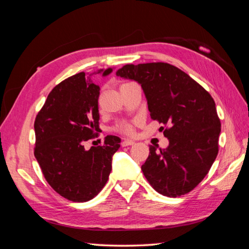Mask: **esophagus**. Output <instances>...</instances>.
I'll return each instance as SVG.
<instances>
[{
    "mask_svg": "<svg viewBox=\"0 0 249 249\" xmlns=\"http://www.w3.org/2000/svg\"><path fill=\"white\" fill-rule=\"evenodd\" d=\"M135 142H133V140H129V139H124L123 142H122V146L123 147H127V146H132V144H134Z\"/></svg>",
    "mask_w": 249,
    "mask_h": 249,
    "instance_id": "1",
    "label": "esophagus"
}]
</instances>
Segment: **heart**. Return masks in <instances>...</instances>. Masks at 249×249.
<instances>
[{
    "label": "heart",
    "mask_w": 249,
    "mask_h": 249,
    "mask_svg": "<svg viewBox=\"0 0 249 249\" xmlns=\"http://www.w3.org/2000/svg\"><path fill=\"white\" fill-rule=\"evenodd\" d=\"M116 129L119 132L126 134V135H133L134 134V127L133 125L128 123V122H122L119 125L116 126Z\"/></svg>",
    "instance_id": "1"
}]
</instances>
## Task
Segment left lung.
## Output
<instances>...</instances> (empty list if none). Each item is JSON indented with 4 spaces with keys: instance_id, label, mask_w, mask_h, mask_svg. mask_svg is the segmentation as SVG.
<instances>
[{
    "instance_id": "8db88e82",
    "label": "left lung",
    "mask_w": 249,
    "mask_h": 249,
    "mask_svg": "<svg viewBox=\"0 0 249 249\" xmlns=\"http://www.w3.org/2000/svg\"><path fill=\"white\" fill-rule=\"evenodd\" d=\"M116 76L142 86L151 119L159 121L169 139L165 149L149 147L142 165L144 178L163 196L193 191L208 174L218 156L221 123L209 92L168 63L127 64Z\"/></svg>"
}]
</instances>
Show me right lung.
<instances>
[{
    "mask_svg": "<svg viewBox=\"0 0 249 249\" xmlns=\"http://www.w3.org/2000/svg\"><path fill=\"white\" fill-rule=\"evenodd\" d=\"M99 94V86L81 71L53 88L35 121L36 159L50 186L71 201H88L100 193L121 147V139L112 135L102 146L84 147L100 132Z\"/></svg>",
    "mask_w": 249,
    "mask_h": 249,
    "instance_id": "add662e5",
    "label": "right lung"
}]
</instances>
